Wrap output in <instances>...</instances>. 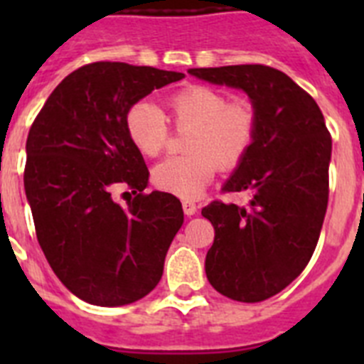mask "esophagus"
Returning a JSON list of instances; mask_svg holds the SVG:
<instances>
[{
    "mask_svg": "<svg viewBox=\"0 0 364 364\" xmlns=\"http://www.w3.org/2000/svg\"><path fill=\"white\" fill-rule=\"evenodd\" d=\"M182 210H184V213L188 215V217H191V215L197 213V204L193 200H184L182 202Z\"/></svg>",
    "mask_w": 364,
    "mask_h": 364,
    "instance_id": "obj_1",
    "label": "esophagus"
}]
</instances>
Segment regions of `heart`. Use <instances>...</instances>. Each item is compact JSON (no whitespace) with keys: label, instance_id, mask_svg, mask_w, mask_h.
I'll return each instance as SVG.
<instances>
[{"label":"heart","instance_id":"1","mask_svg":"<svg viewBox=\"0 0 364 364\" xmlns=\"http://www.w3.org/2000/svg\"><path fill=\"white\" fill-rule=\"evenodd\" d=\"M169 120L184 138V156L156 164L153 182L162 191L182 198L198 197L217 167L231 171L252 151L257 114L247 102H230L226 95L205 85H189L169 96ZM125 131L144 156L162 153L169 140V122L151 102H138L125 114Z\"/></svg>","mask_w":364,"mask_h":364}]
</instances>
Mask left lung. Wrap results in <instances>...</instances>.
Segmentation results:
<instances>
[{"label":"left lung","instance_id":"8db88e82","mask_svg":"<svg viewBox=\"0 0 364 364\" xmlns=\"http://www.w3.org/2000/svg\"><path fill=\"white\" fill-rule=\"evenodd\" d=\"M188 73L242 89L252 100L255 142L222 188L246 193L250 205L213 200L202 210L215 228L205 275L218 294L233 301H266L295 281L314 255L328 205L332 136L315 100L273 67Z\"/></svg>","mask_w":364,"mask_h":364}]
</instances>
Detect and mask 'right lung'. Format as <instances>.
Masks as SVG:
<instances>
[{"instance_id":"1","label":"right lung","mask_w":364,"mask_h":364,"mask_svg":"<svg viewBox=\"0 0 364 364\" xmlns=\"http://www.w3.org/2000/svg\"><path fill=\"white\" fill-rule=\"evenodd\" d=\"M182 73L96 62L70 73L47 98L27 138L25 193L36 237L67 290L96 306H124L159 284L184 222L171 193H144L149 171L125 114ZM129 187L122 208L110 195Z\"/></svg>"}]
</instances>
